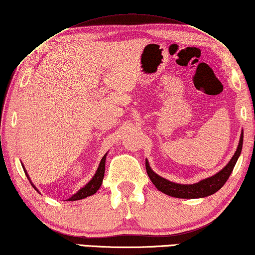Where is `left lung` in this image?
Wrapping results in <instances>:
<instances>
[{"label":"left lung","instance_id":"8db88e82","mask_svg":"<svg viewBox=\"0 0 255 255\" xmlns=\"http://www.w3.org/2000/svg\"><path fill=\"white\" fill-rule=\"evenodd\" d=\"M243 136L244 134H241L240 143H238L237 150L235 152L232 159L229 160V163L222 168L220 172H218L217 174H214L213 177H210L207 179L202 180L197 183H194V185H181V183H175L171 182L168 180L159 177L158 174H156L154 171L151 170L149 166V163L146 159V170L147 174L151 182L154 183L155 187L157 188L159 191H162L163 194H166L168 196H172V197L177 198H202L206 197V196L213 195L217 193L219 189H221V187L225 185L227 180L230 177L232 172L235 167V164H236L238 157H240L242 152V147H243Z\"/></svg>","mask_w":255,"mask_h":255}]
</instances>
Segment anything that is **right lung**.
<instances>
[{"label": "right lung", "mask_w": 255, "mask_h": 255, "mask_svg": "<svg viewBox=\"0 0 255 255\" xmlns=\"http://www.w3.org/2000/svg\"><path fill=\"white\" fill-rule=\"evenodd\" d=\"M106 156H107V154H105L104 157L101 158L99 166H98V170L96 172V174L93 175V178L90 180V181L83 188H81V189L78 190L75 195H73L72 197L68 198V201H78V199H83L85 197H89V196H91V195L97 193V190L99 189L100 186H101V183H103V180H104ZM23 171H25V174L27 175V178L29 179L28 174H27V172L25 170V167H23ZM30 183H32V182H30ZM32 186L35 188V190H37L36 187H35L33 183H32Z\"/></svg>", "instance_id": "obj_1"}]
</instances>
